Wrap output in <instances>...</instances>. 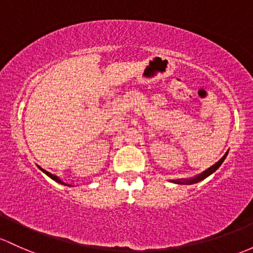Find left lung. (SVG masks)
Returning <instances> with one entry per match:
<instances>
[{"instance_id":"left-lung-1","label":"left lung","mask_w":253,"mask_h":253,"mask_svg":"<svg viewBox=\"0 0 253 253\" xmlns=\"http://www.w3.org/2000/svg\"><path fill=\"white\" fill-rule=\"evenodd\" d=\"M227 155H228V151L224 154V155H223V158L220 159L219 161L216 162V164L213 165V166H211V167H210V169H207L206 171H204L203 173L199 174V175H196V177H194V178H191V179H179V180L177 179V180H172V182L177 183V184H194V183L200 182V180H203V179H205V178H206V177H209L210 174L213 173V172L216 171L218 167H219L220 165H222V162L225 160V158H227Z\"/></svg>"}]
</instances>
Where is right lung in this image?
<instances>
[{
    "instance_id": "1",
    "label": "right lung",
    "mask_w": 253,
    "mask_h": 253,
    "mask_svg": "<svg viewBox=\"0 0 253 253\" xmlns=\"http://www.w3.org/2000/svg\"><path fill=\"white\" fill-rule=\"evenodd\" d=\"M39 169H41V171H42V172H44V173H46L47 175H48V177H50V178H52V179H53V180H55V182L60 183V184H63V185H69V184H66V183H64V182H62V180H60V179H59V178H58V177H57V175H54V174L49 173V172L44 171V169H41V167H40V166H39ZM69 187H71V185H69Z\"/></svg>"
}]
</instances>
